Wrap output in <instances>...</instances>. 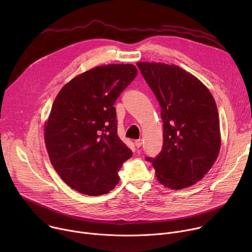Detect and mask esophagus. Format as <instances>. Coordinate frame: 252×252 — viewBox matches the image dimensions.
I'll use <instances>...</instances> for the list:
<instances>
[{
	"label": "esophagus",
	"instance_id": "1",
	"mask_svg": "<svg viewBox=\"0 0 252 252\" xmlns=\"http://www.w3.org/2000/svg\"><path fill=\"white\" fill-rule=\"evenodd\" d=\"M134 143H135V146H136V148H140L141 147V145H142V139H136L135 141H134Z\"/></svg>",
	"mask_w": 252,
	"mask_h": 252
}]
</instances>
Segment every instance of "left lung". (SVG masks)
I'll use <instances>...</instances> for the list:
<instances>
[{
  "label": "left lung",
  "instance_id": "obj_1",
  "mask_svg": "<svg viewBox=\"0 0 252 252\" xmlns=\"http://www.w3.org/2000/svg\"><path fill=\"white\" fill-rule=\"evenodd\" d=\"M136 64L159 102L163 122L161 152L146 159L164 187H190L207 173L220 154V120L214 98L198 79L177 65Z\"/></svg>",
  "mask_w": 252,
  "mask_h": 252
}]
</instances>
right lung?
<instances>
[{
	"label": "right lung",
	"mask_w": 252,
	"mask_h": 252,
	"mask_svg": "<svg viewBox=\"0 0 252 252\" xmlns=\"http://www.w3.org/2000/svg\"><path fill=\"white\" fill-rule=\"evenodd\" d=\"M133 64L96 66L67 83L45 126L50 160L73 189L101 195L118 185L131 151L118 135L115 102L136 77Z\"/></svg>",
	"instance_id": "obj_1"
}]
</instances>
